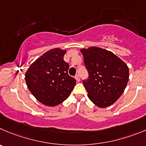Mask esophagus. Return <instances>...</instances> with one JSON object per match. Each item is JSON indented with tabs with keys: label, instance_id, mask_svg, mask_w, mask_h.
<instances>
[{
	"label": "esophagus",
	"instance_id": "obj_1",
	"mask_svg": "<svg viewBox=\"0 0 146 146\" xmlns=\"http://www.w3.org/2000/svg\"><path fill=\"white\" fill-rule=\"evenodd\" d=\"M75 79H76V80H77V82H80V75H79V74H76L75 75Z\"/></svg>",
	"mask_w": 146,
	"mask_h": 146
}]
</instances>
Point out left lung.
<instances>
[{
  "instance_id": "1",
  "label": "left lung",
  "mask_w": 146,
  "mask_h": 146,
  "mask_svg": "<svg viewBox=\"0 0 146 146\" xmlns=\"http://www.w3.org/2000/svg\"><path fill=\"white\" fill-rule=\"evenodd\" d=\"M81 52L89 74L83 80L89 98L99 108L112 105L127 86V64L112 52L98 47L82 48Z\"/></svg>"
}]
</instances>
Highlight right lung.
I'll list each match as a JSON object with an SVG mask.
<instances>
[{
  "label": "right lung",
  "mask_w": 146,
  "mask_h": 146,
  "mask_svg": "<svg viewBox=\"0 0 146 146\" xmlns=\"http://www.w3.org/2000/svg\"><path fill=\"white\" fill-rule=\"evenodd\" d=\"M66 50H49L29 66L25 74L26 84L38 101L47 106L59 105L67 99L76 80L68 74L69 65L64 60Z\"/></svg>",
  "instance_id": "obj_1"
}]
</instances>
